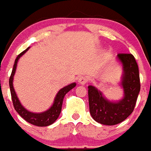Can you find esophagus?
<instances>
[{"mask_svg": "<svg viewBox=\"0 0 151 151\" xmlns=\"http://www.w3.org/2000/svg\"><path fill=\"white\" fill-rule=\"evenodd\" d=\"M87 81H88V79L86 76H80V77L78 78V83H81V84L84 85L85 83H87Z\"/></svg>", "mask_w": 151, "mask_h": 151, "instance_id": "1", "label": "esophagus"}]
</instances>
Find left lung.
<instances>
[{
  "label": "left lung",
  "instance_id": "8db88e82",
  "mask_svg": "<svg viewBox=\"0 0 151 151\" xmlns=\"http://www.w3.org/2000/svg\"><path fill=\"white\" fill-rule=\"evenodd\" d=\"M117 59L123 68L120 86L123 96L119 101H111L95 86H88L89 111L92 118L106 126L122 123L133 112L140 91L139 68L131 53H119Z\"/></svg>",
  "mask_w": 151,
  "mask_h": 151
}]
</instances>
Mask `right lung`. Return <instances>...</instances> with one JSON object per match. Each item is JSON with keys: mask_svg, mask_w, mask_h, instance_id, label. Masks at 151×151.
Returning <instances> with one entry per match:
<instances>
[{"mask_svg": "<svg viewBox=\"0 0 151 151\" xmlns=\"http://www.w3.org/2000/svg\"><path fill=\"white\" fill-rule=\"evenodd\" d=\"M29 48L30 47H28V48L25 49L24 51L20 53L17 56V57L16 58L15 61H14V67H13L12 72L11 76L9 78V87L10 92H11L12 99L13 105H14V107L16 111H17V112L25 120H26L28 123L40 127L48 126L50 125L53 124L58 119L61 113V111H62V103H63V100L65 95L69 91H70L71 89L75 87L76 86V83L73 82V83H71L70 84H68V86L62 88L56 95V97H55L54 101H53V103L51 106L48 109L46 110V111H42V112L36 113L32 112V111H30L28 109H26L21 104L17 94H16L14 86H13V81H14V74H15L16 69H17L18 60L23 54H25L28 51Z\"/></svg>", "mask_w": 151, "mask_h": 151, "instance_id": "1", "label": "right lung"}]
</instances>
